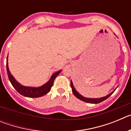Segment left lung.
Instances as JSON below:
<instances>
[{"label": "left lung", "instance_id": "obj_1", "mask_svg": "<svg viewBox=\"0 0 131 131\" xmlns=\"http://www.w3.org/2000/svg\"><path fill=\"white\" fill-rule=\"evenodd\" d=\"M71 89H72V92L73 93V94L78 99H79V100H82V101L83 102H85L91 103V104H98V103H100L104 101V100H106L107 98H109V97L113 93V92L115 91V90H114V91H112L110 94H107V96H106L104 97H102V98H86V97H84L82 95H81V94H80L76 91L75 87H74L72 81H71Z\"/></svg>", "mask_w": 131, "mask_h": 131}]
</instances>
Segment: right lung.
I'll list each match as a JSON object with an SVG mask.
<instances>
[{"instance_id": "1", "label": "right lung", "mask_w": 131, "mask_h": 131, "mask_svg": "<svg viewBox=\"0 0 131 131\" xmlns=\"http://www.w3.org/2000/svg\"><path fill=\"white\" fill-rule=\"evenodd\" d=\"M6 69L8 79L10 80L11 84H12V86L14 87V89L20 94L24 96L29 97V98H38V97L42 96L47 94L48 92H49L50 89H51V87L53 85L54 79H55L56 77L60 73V72H61V71H62V70H59L57 72L54 73L51 76L49 81L47 83H45V84L42 85V86H39V87H33V86H24V85L21 84L19 83H18L15 79V78L12 75L10 70H9L8 63V57H7L6 62Z\"/></svg>"}]
</instances>
